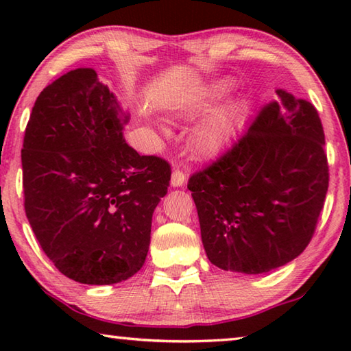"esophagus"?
Returning <instances> with one entry per match:
<instances>
[{"label": "esophagus", "mask_w": 351, "mask_h": 351, "mask_svg": "<svg viewBox=\"0 0 351 351\" xmlns=\"http://www.w3.org/2000/svg\"><path fill=\"white\" fill-rule=\"evenodd\" d=\"M184 182H186V175H184L182 170H173L171 171V180L170 184L173 187H182Z\"/></svg>", "instance_id": "esophagus-1"}]
</instances>
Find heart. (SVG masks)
Instances as JSON below:
<instances>
[{
	"instance_id": "obj_1",
	"label": "heart",
	"mask_w": 351,
	"mask_h": 351,
	"mask_svg": "<svg viewBox=\"0 0 351 351\" xmlns=\"http://www.w3.org/2000/svg\"><path fill=\"white\" fill-rule=\"evenodd\" d=\"M228 91V83H215L201 93L198 97L189 100L187 104L178 106L175 114L180 117H193L201 114L210 108V106L221 99ZM235 127V110H223L213 114L209 121L193 136V148L199 156L210 158L215 156L228 144L232 136Z\"/></svg>"
}]
</instances>
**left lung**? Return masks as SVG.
Wrapping results in <instances>:
<instances>
[{
    "instance_id": "obj_1",
    "label": "left lung",
    "mask_w": 351,
    "mask_h": 351,
    "mask_svg": "<svg viewBox=\"0 0 351 351\" xmlns=\"http://www.w3.org/2000/svg\"><path fill=\"white\" fill-rule=\"evenodd\" d=\"M247 132L190 176L201 240L219 269L263 274L304 252L328 190L317 110L277 90Z\"/></svg>"
}]
</instances>
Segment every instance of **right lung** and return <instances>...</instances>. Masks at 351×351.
<instances>
[{"instance_id": "obj_1", "label": "right lung", "mask_w": 351, "mask_h": 351, "mask_svg": "<svg viewBox=\"0 0 351 351\" xmlns=\"http://www.w3.org/2000/svg\"><path fill=\"white\" fill-rule=\"evenodd\" d=\"M130 114L91 68H77L35 100L21 150L25 210L56 268L112 285L145 263L152 217L170 165L123 138Z\"/></svg>"}]
</instances>
